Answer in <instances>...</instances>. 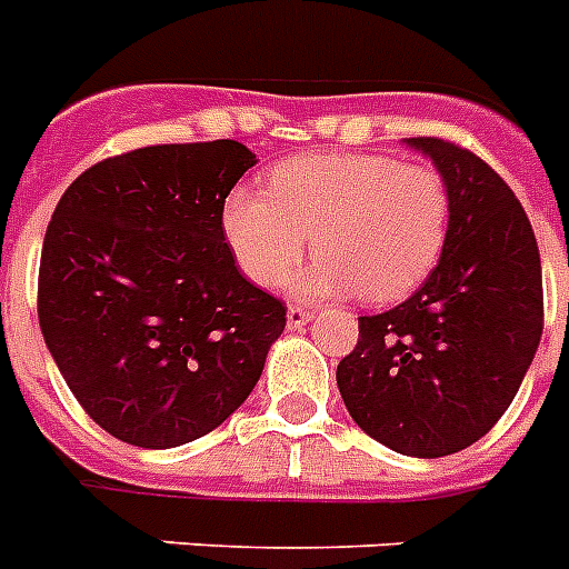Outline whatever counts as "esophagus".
<instances>
[{
	"label": "esophagus",
	"mask_w": 569,
	"mask_h": 569,
	"mask_svg": "<svg viewBox=\"0 0 569 569\" xmlns=\"http://www.w3.org/2000/svg\"><path fill=\"white\" fill-rule=\"evenodd\" d=\"M312 316H316V312H312V309H307V307H289V312H286V321H289V327H292V330H298V327H303L307 325V321H312Z\"/></svg>",
	"instance_id": "obj_1"
}]
</instances>
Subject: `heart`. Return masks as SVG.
Masks as SVG:
<instances>
[{
  "label": "heart",
  "mask_w": 569,
  "mask_h": 569,
  "mask_svg": "<svg viewBox=\"0 0 569 569\" xmlns=\"http://www.w3.org/2000/svg\"><path fill=\"white\" fill-rule=\"evenodd\" d=\"M269 196L233 189L221 230L242 274L277 286L307 251L318 257L292 280L303 298L353 292L368 303L409 298L445 257L450 189L436 166L389 154H307L269 174Z\"/></svg>",
  "instance_id": "b5f03b06"
}]
</instances>
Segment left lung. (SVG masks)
<instances>
[{
    "mask_svg": "<svg viewBox=\"0 0 569 569\" xmlns=\"http://www.w3.org/2000/svg\"><path fill=\"white\" fill-rule=\"evenodd\" d=\"M406 142L450 189L445 257L400 307L359 318L336 382L373 441L441 459L502 418L532 365L543 330L540 253L523 207L485 160L438 137Z\"/></svg>",
    "mask_w": 569,
    "mask_h": 569,
    "instance_id": "left-lung-1",
    "label": "left lung"
}]
</instances>
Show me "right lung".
Wrapping results in <instances>:
<instances>
[{"label": "right lung", "mask_w": 569, "mask_h": 569, "mask_svg": "<svg viewBox=\"0 0 569 569\" xmlns=\"http://www.w3.org/2000/svg\"><path fill=\"white\" fill-rule=\"evenodd\" d=\"M257 157L237 140L124 151L78 174L43 239L37 316L69 391L101 429L166 450L244 403L283 300L244 280L221 210Z\"/></svg>", "instance_id": "obj_1"}]
</instances>
